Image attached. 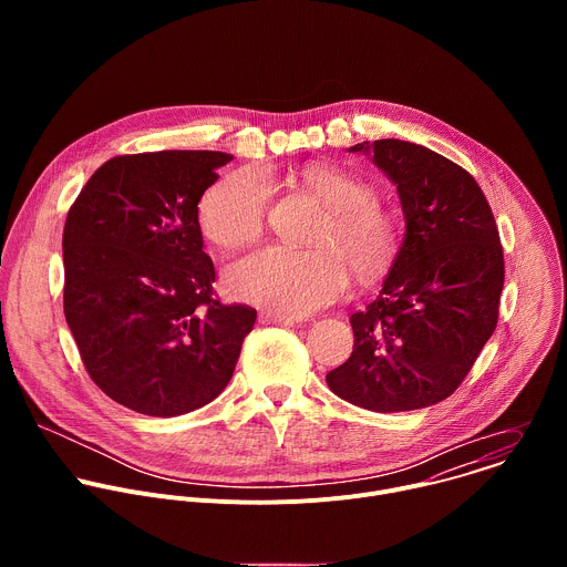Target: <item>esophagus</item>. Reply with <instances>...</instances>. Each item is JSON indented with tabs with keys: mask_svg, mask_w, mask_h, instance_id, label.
Returning a JSON list of instances; mask_svg holds the SVG:
<instances>
[{
	"mask_svg": "<svg viewBox=\"0 0 567 567\" xmlns=\"http://www.w3.org/2000/svg\"><path fill=\"white\" fill-rule=\"evenodd\" d=\"M260 322H265V326H296L298 318L287 316V313H278V311H271V309H265V311H260Z\"/></svg>",
	"mask_w": 567,
	"mask_h": 567,
	"instance_id": "1",
	"label": "esophagus"
}]
</instances>
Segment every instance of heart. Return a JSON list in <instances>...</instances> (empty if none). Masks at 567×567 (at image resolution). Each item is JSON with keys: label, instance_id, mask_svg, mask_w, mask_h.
<instances>
[{"label": "heart", "instance_id": "obj_1", "mask_svg": "<svg viewBox=\"0 0 567 567\" xmlns=\"http://www.w3.org/2000/svg\"><path fill=\"white\" fill-rule=\"evenodd\" d=\"M296 182L328 208L311 235L313 249L265 247L235 260L224 274L235 298L287 316H305L339 298L348 267L361 282L385 276L401 241L394 210L350 173L309 166ZM269 202L271 186L258 168L228 173L199 202L202 233L221 249L247 245L262 233Z\"/></svg>", "mask_w": 567, "mask_h": 567}]
</instances>
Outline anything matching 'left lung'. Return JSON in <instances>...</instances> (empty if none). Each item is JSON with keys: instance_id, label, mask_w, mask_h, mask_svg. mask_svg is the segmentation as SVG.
I'll return each mask as SVG.
<instances>
[{"instance_id": "left-lung-1", "label": "left lung", "mask_w": 567, "mask_h": 567, "mask_svg": "<svg viewBox=\"0 0 567 567\" xmlns=\"http://www.w3.org/2000/svg\"><path fill=\"white\" fill-rule=\"evenodd\" d=\"M350 150L372 154L396 184L406 237L377 300L350 316L354 348L328 385L374 413L426 409L457 390L496 330L498 226L477 182L451 158L399 138Z\"/></svg>"}]
</instances>
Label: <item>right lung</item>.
<instances>
[{"instance_id": "add662e5", "label": "right lung", "mask_w": 567, "mask_h": 567, "mask_svg": "<svg viewBox=\"0 0 567 567\" xmlns=\"http://www.w3.org/2000/svg\"><path fill=\"white\" fill-rule=\"evenodd\" d=\"M230 158L210 150L121 154L66 213V326L92 381L141 415L206 406L256 326L254 307L215 298V267L202 249L197 204Z\"/></svg>"}]
</instances>
